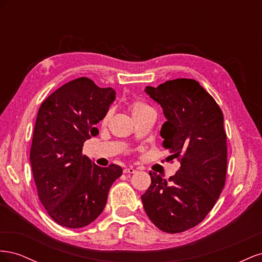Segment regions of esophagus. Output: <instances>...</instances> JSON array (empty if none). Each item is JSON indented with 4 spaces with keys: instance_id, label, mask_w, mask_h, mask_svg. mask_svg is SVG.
Returning a JSON list of instances; mask_svg holds the SVG:
<instances>
[{
    "instance_id": "1",
    "label": "esophagus",
    "mask_w": 262,
    "mask_h": 262,
    "mask_svg": "<svg viewBox=\"0 0 262 262\" xmlns=\"http://www.w3.org/2000/svg\"><path fill=\"white\" fill-rule=\"evenodd\" d=\"M123 172L124 173H134V172H137V170L134 169L133 167H128V168H124L123 169Z\"/></svg>"
}]
</instances>
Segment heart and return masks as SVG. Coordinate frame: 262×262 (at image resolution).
<instances>
[{"label":"heart","mask_w":262,"mask_h":262,"mask_svg":"<svg viewBox=\"0 0 262 262\" xmlns=\"http://www.w3.org/2000/svg\"><path fill=\"white\" fill-rule=\"evenodd\" d=\"M129 109H130V113H131V115H132V117L134 119V118L141 116L142 114L145 113L146 110H148L150 108L146 104H144V102H142V101H133V102H131V104H130ZM109 117H110V112H108L106 114V116L104 117V119H102V123H106L109 120Z\"/></svg>","instance_id":"b5f03b06"}]
</instances>
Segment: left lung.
I'll list each match as a JSON object with an SVG mask.
<instances>
[{"label":"left lung","mask_w":262,"mask_h":262,"mask_svg":"<svg viewBox=\"0 0 262 262\" xmlns=\"http://www.w3.org/2000/svg\"><path fill=\"white\" fill-rule=\"evenodd\" d=\"M145 93L163 108V147L171 153V160L178 158L180 168L168 180L149 171L150 186L141 199L156 227L166 233H181L201 223L225 185L223 113L191 78L146 86Z\"/></svg>","instance_id":"obj_1"}]
</instances>
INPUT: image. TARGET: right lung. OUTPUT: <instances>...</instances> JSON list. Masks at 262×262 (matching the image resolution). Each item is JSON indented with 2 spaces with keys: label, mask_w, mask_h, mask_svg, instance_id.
Returning <instances> with one entry per match:
<instances>
[{
  "label": "right lung",
  "mask_w": 262,
  "mask_h": 262,
  "mask_svg": "<svg viewBox=\"0 0 262 262\" xmlns=\"http://www.w3.org/2000/svg\"><path fill=\"white\" fill-rule=\"evenodd\" d=\"M116 98L87 77L53 92L39 108L30 148L39 200L61 226L81 228L104 210L109 189L122 175L120 166L100 167L82 155L84 142L96 137V124Z\"/></svg>",
  "instance_id": "add662e5"
}]
</instances>
